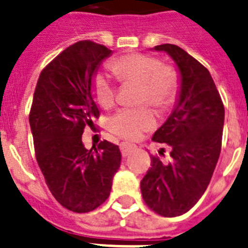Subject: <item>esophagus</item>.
Returning <instances> with one entry per match:
<instances>
[{
  "instance_id": "34e87169",
  "label": "esophagus",
  "mask_w": 248,
  "mask_h": 248,
  "mask_svg": "<svg viewBox=\"0 0 248 248\" xmlns=\"http://www.w3.org/2000/svg\"><path fill=\"white\" fill-rule=\"evenodd\" d=\"M120 150H122L123 156H128L130 153H133L136 150V145L128 143V142H122L120 143Z\"/></svg>"
}]
</instances>
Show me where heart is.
<instances>
[{
  "label": "heart",
  "instance_id": "obj_1",
  "mask_svg": "<svg viewBox=\"0 0 248 248\" xmlns=\"http://www.w3.org/2000/svg\"><path fill=\"white\" fill-rule=\"evenodd\" d=\"M110 67L120 81L140 84V103L147 102L158 108H166L177 93L176 71L168 66H160V62L153 55H123L114 59ZM93 97L102 108L114 106L116 88L106 75L99 74L94 78ZM154 125V114L146 107L119 111L110 122V129L126 140H136Z\"/></svg>",
  "mask_w": 248,
  "mask_h": 248
}]
</instances>
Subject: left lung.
<instances>
[{
    "label": "left lung",
    "mask_w": 248,
    "mask_h": 248,
    "mask_svg": "<svg viewBox=\"0 0 248 248\" xmlns=\"http://www.w3.org/2000/svg\"><path fill=\"white\" fill-rule=\"evenodd\" d=\"M176 63L180 89L174 107L153 141L170 146V162L151 156V168L141 181L146 204L164 217L186 214L202 198L221 151L225 111L212 76L184 49L164 44Z\"/></svg>",
    "instance_id": "obj_1"
}]
</instances>
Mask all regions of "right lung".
<instances>
[{"instance_id":"right-lung-1","label":"right lung","mask_w":248,"mask_h":248,"mask_svg":"<svg viewBox=\"0 0 248 248\" xmlns=\"http://www.w3.org/2000/svg\"><path fill=\"white\" fill-rule=\"evenodd\" d=\"M112 54L106 46L78 41L42 70L30 114L34 151L46 185L64 208L84 214L99 207L112 187L122 154L108 141L85 149V125L99 116L93 81Z\"/></svg>"}]
</instances>
